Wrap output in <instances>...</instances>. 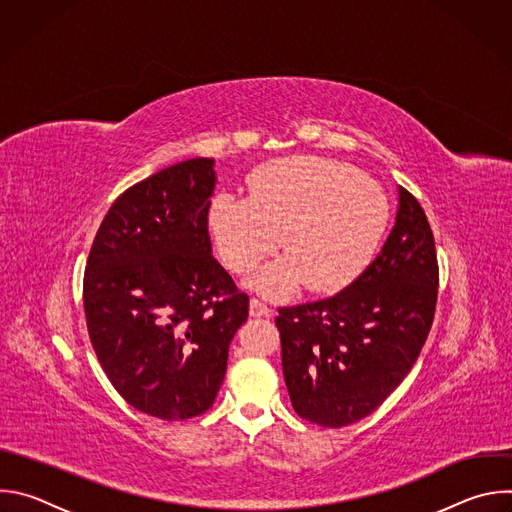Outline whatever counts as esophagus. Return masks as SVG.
Returning a JSON list of instances; mask_svg holds the SVG:
<instances>
[{
	"instance_id": "esophagus-1",
	"label": "esophagus",
	"mask_w": 512,
	"mask_h": 512,
	"mask_svg": "<svg viewBox=\"0 0 512 512\" xmlns=\"http://www.w3.org/2000/svg\"><path fill=\"white\" fill-rule=\"evenodd\" d=\"M249 314H251L253 318H269V316H271V308H267L263 302L251 298V302H249Z\"/></svg>"
}]
</instances>
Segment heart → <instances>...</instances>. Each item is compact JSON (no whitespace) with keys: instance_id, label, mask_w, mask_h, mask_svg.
I'll list each match as a JSON object with an SVG mask.
<instances>
[{"instance_id":"heart-1","label":"heart","mask_w":512,"mask_h":512,"mask_svg":"<svg viewBox=\"0 0 512 512\" xmlns=\"http://www.w3.org/2000/svg\"><path fill=\"white\" fill-rule=\"evenodd\" d=\"M381 186L348 164L294 156L257 168L249 196L216 194L208 231L223 263L253 269L279 245L287 251L247 285L269 300H287L302 283L320 294L346 287L373 259L387 223Z\"/></svg>"}]
</instances>
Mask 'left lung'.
<instances>
[{"instance_id": "left-lung-1", "label": "left lung", "mask_w": 512, "mask_h": 512, "mask_svg": "<svg viewBox=\"0 0 512 512\" xmlns=\"http://www.w3.org/2000/svg\"><path fill=\"white\" fill-rule=\"evenodd\" d=\"M397 192L395 225L367 269L332 298L275 318L291 405L322 427L371 415L407 377L433 322V235L419 202Z\"/></svg>"}]
</instances>
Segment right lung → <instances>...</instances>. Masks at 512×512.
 I'll list each match as a JSON object with an SVG mask.
<instances>
[{"label": "right lung", "mask_w": 512, "mask_h": 512, "mask_svg": "<svg viewBox=\"0 0 512 512\" xmlns=\"http://www.w3.org/2000/svg\"><path fill=\"white\" fill-rule=\"evenodd\" d=\"M212 158L125 190L105 214L85 271V316L105 375L137 411L166 421L204 413L227 373L249 298L212 257Z\"/></svg>", "instance_id": "obj_1"}]
</instances>
